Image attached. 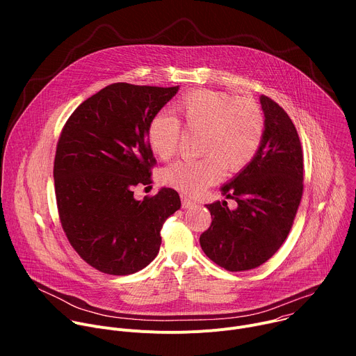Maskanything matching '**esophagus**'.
<instances>
[{"label": "esophagus", "instance_id": "esophagus-1", "mask_svg": "<svg viewBox=\"0 0 356 356\" xmlns=\"http://www.w3.org/2000/svg\"><path fill=\"white\" fill-rule=\"evenodd\" d=\"M195 206V201H193L191 198H188L187 195L181 194V207L183 209H191Z\"/></svg>", "mask_w": 356, "mask_h": 356}]
</instances>
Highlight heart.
<instances>
[{
	"label": "heart",
	"instance_id": "1",
	"mask_svg": "<svg viewBox=\"0 0 356 356\" xmlns=\"http://www.w3.org/2000/svg\"><path fill=\"white\" fill-rule=\"evenodd\" d=\"M172 113H159L149 121L146 139L158 158L169 159L179 146L180 125L187 131H201V154L206 156L176 161L162 172L165 184L188 195H197L217 183L224 169L228 173L245 169L264 140L265 118L250 98L194 90L176 101Z\"/></svg>",
	"mask_w": 356,
	"mask_h": 356
}]
</instances>
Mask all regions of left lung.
Returning <instances> with one entry per match:
<instances>
[{
  "instance_id": "8db88e82",
  "label": "left lung",
  "mask_w": 356,
  "mask_h": 356,
  "mask_svg": "<svg viewBox=\"0 0 356 356\" xmlns=\"http://www.w3.org/2000/svg\"><path fill=\"white\" fill-rule=\"evenodd\" d=\"M265 114L262 145L253 161L221 187L236 201L207 204L213 222L200 236L201 249L229 272L255 269L270 259L287 238L302 195V150L286 111L261 95Z\"/></svg>"
}]
</instances>
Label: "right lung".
I'll use <instances>...</instances> for the list:
<instances>
[{"label": "right lung", "instance_id": "1", "mask_svg": "<svg viewBox=\"0 0 356 356\" xmlns=\"http://www.w3.org/2000/svg\"><path fill=\"white\" fill-rule=\"evenodd\" d=\"M176 87L114 83L81 103L65 124L55 156V191L63 231L90 266L131 275L158 255L161 229L181 202L163 187L142 201L132 188L149 184L156 163L146 128Z\"/></svg>", "mask_w": 356, "mask_h": 356}]
</instances>
